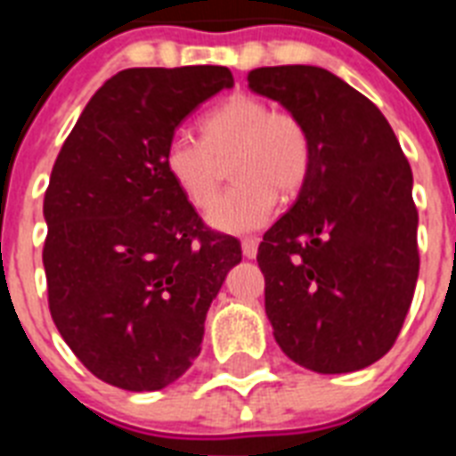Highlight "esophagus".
<instances>
[{
    "label": "esophagus",
    "instance_id": "esophagus-1",
    "mask_svg": "<svg viewBox=\"0 0 456 456\" xmlns=\"http://www.w3.org/2000/svg\"><path fill=\"white\" fill-rule=\"evenodd\" d=\"M257 243H260V239H256V236H250V239H243V241H241L243 257L253 260V257L257 256Z\"/></svg>",
    "mask_w": 456,
    "mask_h": 456
}]
</instances>
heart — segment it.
Listing matches in <instances>:
<instances>
[{"label":"heart","mask_w":456,"mask_h":456,"mask_svg":"<svg viewBox=\"0 0 456 456\" xmlns=\"http://www.w3.org/2000/svg\"><path fill=\"white\" fill-rule=\"evenodd\" d=\"M203 137L172 132L163 167L172 184L196 208H206L220 184V160L234 153L236 184L208 210V224L229 234L265 227L277 210V191L303 186L312 163V139L298 116L272 110L257 96L236 94L200 120Z\"/></svg>","instance_id":"b5f03b06"}]
</instances>
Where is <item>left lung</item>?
<instances>
[{"mask_svg":"<svg viewBox=\"0 0 456 456\" xmlns=\"http://www.w3.org/2000/svg\"><path fill=\"white\" fill-rule=\"evenodd\" d=\"M248 87L312 139L298 199L257 248L274 338L317 374L369 367L395 343L417 286L410 163L381 110L324 68H256Z\"/></svg>","mask_w":456,"mask_h":456,"instance_id":"obj_1","label":"left lung"}]
</instances>
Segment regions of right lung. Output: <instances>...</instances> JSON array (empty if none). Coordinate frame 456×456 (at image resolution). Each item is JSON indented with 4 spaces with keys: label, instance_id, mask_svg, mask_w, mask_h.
<instances>
[{
    "label": "right lung",
    "instance_id": "right-lung-1",
    "mask_svg": "<svg viewBox=\"0 0 456 456\" xmlns=\"http://www.w3.org/2000/svg\"><path fill=\"white\" fill-rule=\"evenodd\" d=\"M234 77L222 66L127 68L103 82L45 193L52 319L75 357L123 390L191 367L241 243L203 227L163 167L170 134Z\"/></svg>",
    "mask_w": 456,
    "mask_h": 456
}]
</instances>
